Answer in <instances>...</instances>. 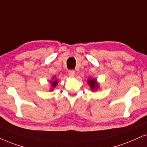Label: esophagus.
I'll return each mask as SVG.
<instances>
[{
  "label": "esophagus",
  "mask_w": 147,
  "mask_h": 147,
  "mask_svg": "<svg viewBox=\"0 0 147 147\" xmlns=\"http://www.w3.org/2000/svg\"><path fill=\"white\" fill-rule=\"evenodd\" d=\"M69 76L71 78H74L75 76V71L74 70H70L69 71Z\"/></svg>",
  "instance_id": "1"
}]
</instances>
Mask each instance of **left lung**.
<instances>
[{
	"label": "left lung",
	"mask_w": 147,
	"mask_h": 147,
	"mask_svg": "<svg viewBox=\"0 0 147 147\" xmlns=\"http://www.w3.org/2000/svg\"><path fill=\"white\" fill-rule=\"evenodd\" d=\"M87 84L89 85L90 90L92 91H97V89L99 88V84L97 82V78H88V79L87 80Z\"/></svg>",
	"instance_id": "8db88e82"
}]
</instances>
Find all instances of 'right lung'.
Returning <instances> with one entry per match:
<instances>
[{"mask_svg":"<svg viewBox=\"0 0 147 147\" xmlns=\"http://www.w3.org/2000/svg\"><path fill=\"white\" fill-rule=\"evenodd\" d=\"M50 91H52L54 90V88L57 86L58 84V80L56 78V76H54V77H52V80H50Z\"/></svg>","mask_w":147,"mask_h":147,"instance_id":"obj_1","label":"right lung"}]
</instances>
